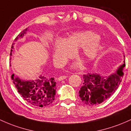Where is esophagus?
<instances>
[{
  "instance_id": "34e87169",
  "label": "esophagus",
  "mask_w": 131,
  "mask_h": 131,
  "mask_svg": "<svg viewBox=\"0 0 131 131\" xmlns=\"http://www.w3.org/2000/svg\"><path fill=\"white\" fill-rule=\"evenodd\" d=\"M67 77H68L67 76H61V77H60L58 78V81H62V80L67 78Z\"/></svg>"
}]
</instances>
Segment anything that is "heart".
I'll return each mask as SVG.
<instances>
[{
    "instance_id": "1",
    "label": "heart",
    "mask_w": 131,
    "mask_h": 131,
    "mask_svg": "<svg viewBox=\"0 0 131 131\" xmlns=\"http://www.w3.org/2000/svg\"><path fill=\"white\" fill-rule=\"evenodd\" d=\"M81 47V57L87 62H91L98 57L101 43L97 34L93 31L74 33L64 40H58L56 41L53 58L57 63H62L73 55L72 50H77ZM78 66L75 64L74 67Z\"/></svg>"
}]
</instances>
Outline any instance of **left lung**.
<instances>
[{
  "label": "left lung",
  "instance_id": "1",
  "mask_svg": "<svg viewBox=\"0 0 131 131\" xmlns=\"http://www.w3.org/2000/svg\"><path fill=\"white\" fill-rule=\"evenodd\" d=\"M116 72L108 77H103L97 73L83 75V83L79 96L84 104L96 106L101 104L114 94L121 83L126 66L125 61Z\"/></svg>",
  "mask_w": 131,
  "mask_h": 131
}]
</instances>
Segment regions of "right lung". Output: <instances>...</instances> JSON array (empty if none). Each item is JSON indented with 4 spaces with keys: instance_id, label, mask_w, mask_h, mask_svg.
<instances>
[{
    "instance_id": "1",
    "label": "right lung",
    "mask_w": 131,
    "mask_h": 131,
    "mask_svg": "<svg viewBox=\"0 0 131 131\" xmlns=\"http://www.w3.org/2000/svg\"><path fill=\"white\" fill-rule=\"evenodd\" d=\"M27 30H28V28L20 33L14 41L23 38ZM14 45L15 43H13L11 47L10 57L12 55ZM12 79L18 93L31 105L42 107L53 103L56 94V82L53 77L40 75L35 80L26 81L21 80L18 77H14L13 74Z\"/></svg>"
}]
</instances>
